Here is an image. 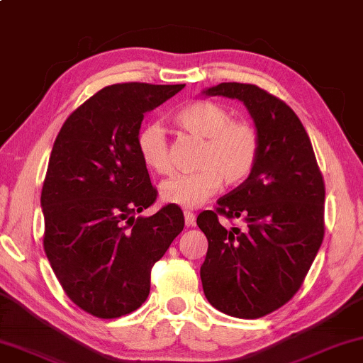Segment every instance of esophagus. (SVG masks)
Returning <instances> with one entry per match:
<instances>
[{
  "mask_svg": "<svg viewBox=\"0 0 363 363\" xmlns=\"http://www.w3.org/2000/svg\"><path fill=\"white\" fill-rule=\"evenodd\" d=\"M184 220H186V225H187V227L194 225V224H196V216H194V212L186 211V212H184Z\"/></svg>",
  "mask_w": 363,
  "mask_h": 363,
  "instance_id": "1",
  "label": "esophagus"
}]
</instances>
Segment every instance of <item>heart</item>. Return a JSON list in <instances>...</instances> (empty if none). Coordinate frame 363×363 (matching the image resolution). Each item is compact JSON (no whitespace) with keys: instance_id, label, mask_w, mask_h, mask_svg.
<instances>
[{"instance_id":"b5f03b06","label":"heart","mask_w":363,"mask_h":363,"mask_svg":"<svg viewBox=\"0 0 363 363\" xmlns=\"http://www.w3.org/2000/svg\"><path fill=\"white\" fill-rule=\"evenodd\" d=\"M172 123L181 133L199 139L194 167L189 174H176L159 186V196L166 204L194 209L214 196L222 182L239 186L249 177L260 154V134L254 124L232 121L230 111L214 101H192L174 114ZM139 157L149 171H171L169 143L159 124L147 123L136 136Z\"/></svg>"}]
</instances>
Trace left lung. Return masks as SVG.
<instances>
[{"instance_id": "obj_1", "label": "left lung", "mask_w": 363, "mask_h": 363, "mask_svg": "<svg viewBox=\"0 0 363 363\" xmlns=\"http://www.w3.org/2000/svg\"><path fill=\"white\" fill-rule=\"evenodd\" d=\"M206 96L239 99L260 134L249 177L197 216L209 247L201 265L206 298L238 318L277 311L301 289L323 240L325 187L308 134L289 106L255 84L220 83ZM239 218L224 228L218 216Z\"/></svg>"}]
</instances>
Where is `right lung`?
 I'll use <instances>...</instances> for the list:
<instances>
[{
	"label": "right lung",
	"mask_w": 363,
	"mask_h": 363,
	"mask_svg": "<svg viewBox=\"0 0 363 363\" xmlns=\"http://www.w3.org/2000/svg\"><path fill=\"white\" fill-rule=\"evenodd\" d=\"M182 88L108 86L65 121L52 146L41 191L43 244L66 296L94 317L141 307L152 265L184 229L172 204L136 217L157 196L136 149L144 114Z\"/></svg>",
	"instance_id": "obj_1"
}]
</instances>
